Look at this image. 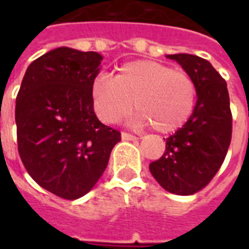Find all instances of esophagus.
<instances>
[{"label": "esophagus", "mask_w": 249, "mask_h": 249, "mask_svg": "<svg viewBox=\"0 0 249 249\" xmlns=\"http://www.w3.org/2000/svg\"><path fill=\"white\" fill-rule=\"evenodd\" d=\"M121 138H123V141H136V140H138L136 136H133V134H129V133H121Z\"/></svg>", "instance_id": "1"}]
</instances>
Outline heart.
Wrapping results in <instances>:
<instances>
[{
	"instance_id": "obj_1",
	"label": "heart",
	"mask_w": 249,
	"mask_h": 249,
	"mask_svg": "<svg viewBox=\"0 0 249 249\" xmlns=\"http://www.w3.org/2000/svg\"><path fill=\"white\" fill-rule=\"evenodd\" d=\"M196 97V84L189 72L156 60L128 62L115 77L97 76L91 84L94 109L102 121L115 124L128 117L134 102L138 124H151L159 133L185 125Z\"/></svg>"
}]
</instances>
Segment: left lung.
<instances>
[{
  "mask_svg": "<svg viewBox=\"0 0 249 249\" xmlns=\"http://www.w3.org/2000/svg\"><path fill=\"white\" fill-rule=\"evenodd\" d=\"M166 58L193 76L197 99L189 120L166 138L165 152L150 164V172L166 191L193 195L212 181L228 154L232 129L230 98L226 81L208 60L191 54Z\"/></svg>",
  "mask_w": 249,
  "mask_h": 249,
  "instance_id": "obj_1",
  "label": "left lung"
}]
</instances>
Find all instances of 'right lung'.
Instances as JSON below:
<instances>
[{
  "label": "right lung",
  "mask_w": 249,
  "mask_h": 249,
  "mask_svg": "<svg viewBox=\"0 0 249 249\" xmlns=\"http://www.w3.org/2000/svg\"><path fill=\"white\" fill-rule=\"evenodd\" d=\"M102 59L95 52L54 49L29 64L17 97L21 161L41 187L67 200L93 189L121 141L94 113L91 84Z\"/></svg>",
  "instance_id": "obj_1"
}]
</instances>
